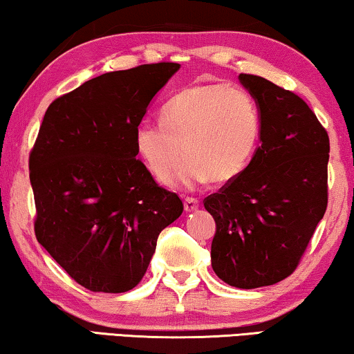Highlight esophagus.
Instances as JSON below:
<instances>
[{
	"instance_id": "1",
	"label": "esophagus",
	"mask_w": 354,
	"mask_h": 354,
	"mask_svg": "<svg viewBox=\"0 0 354 354\" xmlns=\"http://www.w3.org/2000/svg\"><path fill=\"white\" fill-rule=\"evenodd\" d=\"M198 208V201L197 198H192V197H186L184 198V210L186 212H194Z\"/></svg>"
}]
</instances>
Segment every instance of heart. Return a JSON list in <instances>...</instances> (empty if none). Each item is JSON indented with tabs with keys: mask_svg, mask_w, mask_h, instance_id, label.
<instances>
[{
	"mask_svg": "<svg viewBox=\"0 0 354 354\" xmlns=\"http://www.w3.org/2000/svg\"><path fill=\"white\" fill-rule=\"evenodd\" d=\"M261 134V115L247 91L225 83L187 86L163 109V120L134 128V146L157 178L186 162L167 183L194 189L213 179L229 183L252 162Z\"/></svg>",
	"mask_w": 354,
	"mask_h": 354,
	"instance_id": "1",
	"label": "heart"
}]
</instances>
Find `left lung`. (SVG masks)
Returning a JSON list of instances; mask_svg holds the SVG:
<instances>
[{"instance_id": "8db88e82", "label": "left lung", "mask_w": 354, "mask_h": 354, "mask_svg": "<svg viewBox=\"0 0 354 354\" xmlns=\"http://www.w3.org/2000/svg\"><path fill=\"white\" fill-rule=\"evenodd\" d=\"M239 82L261 115L260 146L245 171L205 198L215 218L212 268L237 288L290 276L327 208V131L308 104L270 80Z\"/></svg>"}]
</instances>
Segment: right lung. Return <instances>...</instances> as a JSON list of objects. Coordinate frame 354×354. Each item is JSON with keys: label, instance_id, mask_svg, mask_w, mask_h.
<instances>
[{"label": "right lung", "instance_id": "1", "mask_svg": "<svg viewBox=\"0 0 354 354\" xmlns=\"http://www.w3.org/2000/svg\"><path fill=\"white\" fill-rule=\"evenodd\" d=\"M179 67L158 62L107 72L44 113L28 162L35 236L88 290L136 287L158 234L181 216V198L157 186L134 146V128Z\"/></svg>", "mask_w": 354, "mask_h": 354}]
</instances>
